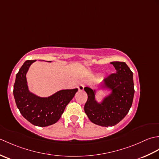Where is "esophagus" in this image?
<instances>
[{
    "mask_svg": "<svg viewBox=\"0 0 159 159\" xmlns=\"http://www.w3.org/2000/svg\"><path fill=\"white\" fill-rule=\"evenodd\" d=\"M85 82L84 81H80L78 84V89L79 91H83L84 87H85Z\"/></svg>",
    "mask_w": 159,
    "mask_h": 159,
    "instance_id": "1",
    "label": "esophagus"
}]
</instances>
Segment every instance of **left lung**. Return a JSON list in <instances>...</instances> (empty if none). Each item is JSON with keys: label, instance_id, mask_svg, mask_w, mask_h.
Returning a JSON list of instances; mask_svg holds the SVG:
<instances>
[{"label": "left lung", "instance_id": "1", "mask_svg": "<svg viewBox=\"0 0 159 159\" xmlns=\"http://www.w3.org/2000/svg\"><path fill=\"white\" fill-rule=\"evenodd\" d=\"M116 70V74H111L103 80L100 89L109 90L100 102L96 96L97 89L85 87L87 93L84 110L90 121L101 126H113L123 120L133 104L134 89L133 74L125 62L111 63Z\"/></svg>", "mask_w": 159, "mask_h": 159}]
</instances>
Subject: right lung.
<instances>
[{
    "instance_id": "obj_1",
    "label": "right lung",
    "mask_w": 159,
    "mask_h": 159,
    "mask_svg": "<svg viewBox=\"0 0 159 159\" xmlns=\"http://www.w3.org/2000/svg\"><path fill=\"white\" fill-rule=\"evenodd\" d=\"M35 61H26L20 67L16 76L13 96L17 107L26 120L35 126L45 127L56 123L60 119L78 89H61L48 97L37 96L30 92L26 74Z\"/></svg>"
}]
</instances>
